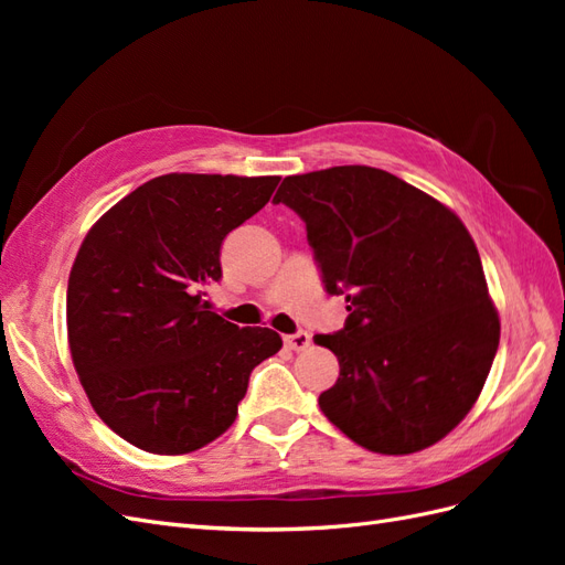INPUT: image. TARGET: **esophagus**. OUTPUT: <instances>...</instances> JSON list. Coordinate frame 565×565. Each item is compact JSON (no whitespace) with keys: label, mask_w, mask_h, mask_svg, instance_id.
<instances>
[{"label":"esophagus","mask_w":565,"mask_h":565,"mask_svg":"<svg viewBox=\"0 0 565 565\" xmlns=\"http://www.w3.org/2000/svg\"><path fill=\"white\" fill-rule=\"evenodd\" d=\"M285 344L292 349V351H303L311 347V337L309 332H297V334H287L285 337Z\"/></svg>","instance_id":"34e87169"}]
</instances>
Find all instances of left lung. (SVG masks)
<instances>
[{
	"label": "left lung",
	"instance_id": "1",
	"mask_svg": "<svg viewBox=\"0 0 565 565\" xmlns=\"http://www.w3.org/2000/svg\"><path fill=\"white\" fill-rule=\"evenodd\" d=\"M306 224L328 295L349 318L316 334L339 361L320 409L380 455L434 446L467 417L500 344L481 256L459 216L384 169L287 177L276 198Z\"/></svg>",
	"mask_w": 565,
	"mask_h": 565
}]
</instances>
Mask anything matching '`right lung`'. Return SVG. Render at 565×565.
<instances>
[{"label":"right lung","mask_w":565,"mask_h":565,"mask_svg":"<svg viewBox=\"0 0 565 565\" xmlns=\"http://www.w3.org/2000/svg\"><path fill=\"white\" fill-rule=\"evenodd\" d=\"M280 177L164 174L100 216L67 280V344L96 415L131 446L183 455L235 422L282 339L207 311L221 243Z\"/></svg>","instance_id":"obj_1"}]
</instances>
